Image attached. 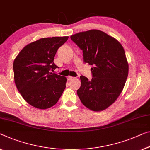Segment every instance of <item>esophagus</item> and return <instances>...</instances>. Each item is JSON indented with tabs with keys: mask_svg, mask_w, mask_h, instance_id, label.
<instances>
[{
	"mask_svg": "<svg viewBox=\"0 0 150 150\" xmlns=\"http://www.w3.org/2000/svg\"><path fill=\"white\" fill-rule=\"evenodd\" d=\"M73 79H74V77H71V76H68V77H67V79L69 80V81H70V80Z\"/></svg>",
	"mask_w": 150,
	"mask_h": 150,
	"instance_id": "1",
	"label": "esophagus"
}]
</instances>
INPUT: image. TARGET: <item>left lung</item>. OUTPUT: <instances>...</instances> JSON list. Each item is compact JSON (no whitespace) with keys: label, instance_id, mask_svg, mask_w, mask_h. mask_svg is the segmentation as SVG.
<instances>
[{"label":"left lung","instance_id":"8db88e82","mask_svg":"<svg viewBox=\"0 0 150 150\" xmlns=\"http://www.w3.org/2000/svg\"><path fill=\"white\" fill-rule=\"evenodd\" d=\"M71 39L83 51L84 62L93 66L91 80L80 76L78 96L90 110H105L119 96L128 76L123 47L115 38L97 30L76 33Z\"/></svg>","mask_w":150,"mask_h":150}]
</instances>
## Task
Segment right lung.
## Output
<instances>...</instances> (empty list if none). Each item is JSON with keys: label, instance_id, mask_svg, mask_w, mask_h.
<instances>
[{"label": "right lung", "instance_id": "add662e5", "mask_svg": "<svg viewBox=\"0 0 150 150\" xmlns=\"http://www.w3.org/2000/svg\"><path fill=\"white\" fill-rule=\"evenodd\" d=\"M68 36L41 38L28 44L13 62L15 85L23 99L35 108L47 109L59 101L66 87L65 77L52 73L54 59Z\"/></svg>", "mask_w": 150, "mask_h": 150}]
</instances>
